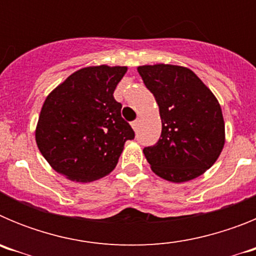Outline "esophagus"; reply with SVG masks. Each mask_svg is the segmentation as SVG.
<instances>
[{
    "instance_id": "1",
    "label": "esophagus",
    "mask_w": 256,
    "mask_h": 256,
    "mask_svg": "<svg viewBox=\"0 0 256 256\" xmlns=\"http://www.w3.org/2000/svg\"><path fill=\"white\" fill-rule=\"evenodd\" d=\"M138 126H140V120H138V119H136L134 122H132V128L134 130H138Z\"/></svg>"
}]
</instances>
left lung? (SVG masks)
<instances>
[{
  "label": "left lung",
  "instance_id": "8db88e82",
  "mask_svg": "<svg viewBox=\"0 0 256 256\" xmlns=\"http://www.w3.org/2000/svg\"><path fill=\"white\" fill-rule=\"evenodd\" d=\"M159 106L162 136L144 154L156 176L173 183L204 174L224 148L219 101L191 69L154 64L137 68Z\"/></svg>",
  "mask_w": 256,
  "mask_h": 256
}]
</instances>
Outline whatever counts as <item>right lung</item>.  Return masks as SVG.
<instances>
[{
	"label": "right lung",
	"mask_w": 256,
	"mask_h": 256,
	"mask_svg": "<svg viewBox=\"0 0 256 256\" xmlns=\"http://www.w3.org/2000/svg\"><path fill=\"white\" fill-rule=\"evenodd\" d=\"M126 66L76 70L46 97L36 142L52 169L74 182H94L114 170L124 144L134 138L114 91Z\"/></svg>",
	"instance_id": "add662e5"
}]
</instances>
